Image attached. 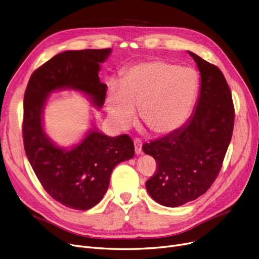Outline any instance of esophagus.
<instances>
[{"instance_id":"1","label":"esophagus","mask_w":259,"mask_h":259,"mask_svg":"<svg viewBox=\"0 0 259 259\" xmlns=\"http://www.w3.org/2000/svg\"><path fill=\"white\" fill-rule=\"evenodd\" d=\"M134 150L138 155L142 154V140L141 139H134Z\"/></svg>"}]
</instances>
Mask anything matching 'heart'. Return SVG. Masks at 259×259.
I'll use <instances>...</instances> for the list:
<instances>
[{"instance_id":"1","label":"heart","mask_w":259,"mask_h":259,"mask_svg":"<svg viewBox=\"0 0 259 259\" xmlns=\"http://www.w3.org/2000/svg\"><path fill=\"white\" fill-rule=\"evenodd\" d=\"M199 75L190 67L155 60L131 67L108 92V112L122 128L141 108L144 124L157 135L180 130L192 113L199 92Z\"/></svg>"}]
</instances>
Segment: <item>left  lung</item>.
Masks as SVG:
<instances>
[{"mask_svg": "<svg viewBox=\"0 0 259 259\" xmlns=\"http://www.w3.org/2000/svg\"><path fill=\"white\" fill-rule=\"evenodd\" d=\"M201 76L196 109L176 132L143 145L156 161L146 182L150 196L165 207H179L205 194L219 175L234 127V105L217 66L188 51Z\"/></svg>", "mask_w": 259, "mask_h": 259, "instance_id": "1", "label": "left lung"}]
</instances>
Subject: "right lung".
<instances>
[{
    "label": "right lung",
    "mask_w": 259,
    "mask_h": 259,
    "mask_svg": "<svg viewBox=\"0 0 259 259\" xmlns=\"http://www.w3.org/2000/svg\"><path fill=\"white\" fill-rule=\"evenodd\" d=\"M110 53V48L59 53L31 74L24 95L23 141L27 158L45 191L74 210L91 209L102 200L113 168L134 156L133 141L127 134L111 138L91 130L77 146L65 150L44 132L43 108L50 92L64 88L84 92L101 108L107 85L100 80V64Z\"/></svg>",
    "instance_id": "right-lung-1"
}]
</instances>
